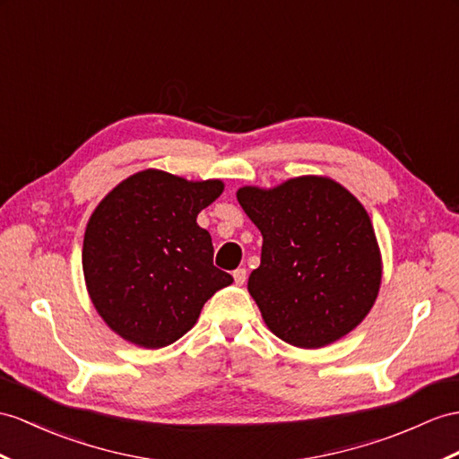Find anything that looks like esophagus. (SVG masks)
I'll return each instance as SVG.
<instances>
[{
    "instance_id": "34e87169",
    "label": "esophagus",
    "mask_w": 459,
    "mask_h": 459,
    "mask_svg": "<svg viewBox=\"0 0 459 459\" xmlns=\"http://www.w3.org/2000/svg\"><path fill=\"white\" fill-rule=\"evenodd\" d=\"M245 278H247V268L239 266V268H236V271H233V281H236L238 286H243Z\"/></svg>"
}]
</instances>
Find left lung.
Here are the masks:
<instances>
[{
    "instance_id": "left-lung-1",
    "label": "left lung",
    "mask_w": 459,
    "mask_h": 459,
    "mask_svg": "<svg viewBox=\"0 0 459 459\" xmlns=\"http://www.w3.org/2000/svg\"><path fill=\"white\" fill-rule=\"evenodd\" d=\"M263 233L249 294L276 337L319 349L351 333L372 309L382 259L370 216L331 178L299 177L273 191H238Z\"/></svg>"
}]
</instances>
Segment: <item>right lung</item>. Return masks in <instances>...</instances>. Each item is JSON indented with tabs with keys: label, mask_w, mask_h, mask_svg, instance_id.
Returning a JSON list of instances; mask_svg holds the SVG:
<instances>
[{
	"label": "right lung",
	"mask_w": 459,
	"mask_h": 459,
	"mask_svg": "<svg viewBox=\"0 0 459 459\" xmlns=\"http://www.w3.org/2000/svg\"><path fill=\"white\" fill-rule=\"evenodd\" d=\"M221 181L191 183L142 171L113 188L87 223L83 274L99 316L122 339L161 349L191 329L231 274L196 223L221 195Z\"/></svg>",
	"instance_id": "obj_1"
}]
</instances>
